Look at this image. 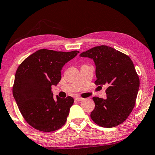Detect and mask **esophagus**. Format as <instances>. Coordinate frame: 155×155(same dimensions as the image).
<instances>
[{
    "instance_id": "1",
    "label": "esophagus",
    "mask_w": 155,
    "mask_h": 155,
    "mask_svg": "<svg viewBox=\"0 0 155 155\" xmlns=\"http://www.w3.org/2000/svg\"><path fill=\"white\" fill-rule=\"evenodd\" d=\"M75 99L77 101H83L84 100V98H82V97H75Z\"/></svg>"
}]
</instances>
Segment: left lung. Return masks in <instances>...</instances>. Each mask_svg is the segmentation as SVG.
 <instances>
[{"mask_svg": "<svg viewBox=\"0 0 155 155\" xmlns=\"http://www.w3.org/2000/svg\"><path fill=\"white\" fill-rule=\"evenodd\" d=\"M80 56L88 57L96 65L94 83L107 85V99L93 97L95 108L90 117L104 128H113L126 120L135 107L140 80L130 57L114 48L99 46L82 52Z\"/></svg>", "mask_w": 155, "mask_h": 155, "instance_id": "left-lung-1", "label": "left lung"}]
</instances>
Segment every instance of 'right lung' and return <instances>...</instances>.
Listing matches in <instances>:
<instances>
[{
	"label": "right lung",
	"instance_id": "right-lung-1",
	"mask_svg": "<svg viewBox=\"0 0 155 155\" xmlns=\"http://www.w3.org/2000/svg\"><path fill=\"white\" fill-rule=\"evenodd\" d=\"M38 50L25 58L17 69L12 94L20 113L34 128L44 132L58 130L65 124L73 104L71 97H53L52 85L61 79L65 63L79 54Z\"/></svg>",
	"mask_w": 155,
	"mask_h": 155
}]
</instances>
